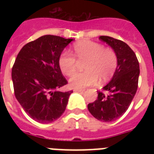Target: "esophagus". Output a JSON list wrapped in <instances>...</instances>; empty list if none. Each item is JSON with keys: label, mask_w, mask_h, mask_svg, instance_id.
Here are the masks:
<instances>
[{"label": "esophagus", "mask_w": 154, "mask_h": 154, "mask_svg": "<svg viewBox=\"0 0 154 154\" xmlns=\"http://www.w3.org/2000/svg\"><path fill=\"white\" fill-rule=\"evenodd\" d=\"M74 92H83L85 91V89H73Z\"/></svg>", "instance_id": "obj_1"}]
</instances>
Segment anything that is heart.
Returning <instances> with one entry per match:
<instances>
[{
    "label": "heart",
    "mask_w": 154,
    "mask_h": 154,
    "mask_svg": "<svg viewBox=\"0 0 154 154\" xmlns=\"http://www.w3.org/2000/svg\"><path fill=\"white\" fill-rule=\"evenodd\" d=\"M74 53L78 61L85 62L83 67L85 72L77 73L70 79L73 88L82 89L93 85L98 80L100 82H106L117 69V53L112 49L104 48L100 43L91 41L77 42L74 45ZM76 59L71 52L64 50L58 59L60 71L68 77L72 76L77 69Z\"/></svg>",
    "instance_id": "obj_1"
}]
</instances>
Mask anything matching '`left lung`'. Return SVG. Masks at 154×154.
Here are the masks:
<instances>
[{
    "label": "left lung",
    "mask_w": 154,
    "mask_h": 154,
    "mask_svg": "<svg viewBox=\"0 0 154 154\" xmlns=\"http://www.w3.org/2000/svg\"><path fill=\"white\" fill-rule=\"evenodd\" d=\"M99 39L114 50L118 62L112 80L102 92L97 91V99L89 103L88 109L96 119L110 122L122 117L129 107L137 89L140 69L136 54L126 43L108 36Z\"/></svg>",
    "instance_id": "obj_1"
}]
</instances>
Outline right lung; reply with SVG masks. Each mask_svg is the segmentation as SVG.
Wrapping results in <instances>:
<instances>
[{"mask_svg":"<svg viewBox=\"0 0 154 154\" xmlns=\"http://www.w3.org/2000/svg\"><path fill=\"white\" fill-rule=\"evenodd\" d=\"M72 39L45 35L22 47L12 69L14 94L25 112L47 124L63 114L72 91L58 89L67 85L58 64L60 53Z\"/></svg>","mask_w":154,"mask_h":154,"instance_id":"add662e5","label":"right lung"}]
</instances>
